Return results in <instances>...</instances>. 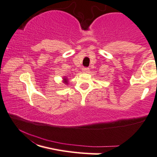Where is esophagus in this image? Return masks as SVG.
<instances>
[{"label":"esophagus","mask_w":157,"mask_h":157,"mask_svg":"<svg viewBox=\"0 0 157 157\" xmlns=\"http://www.w3.org/2000/svg\"><path fill=\"white\" fill-rule=\"evenodd\" d=\"M89 68H88V67H83L82 68V72H89Z\"/></svg>","instance_id":"esophagus-1"}]
</instances>
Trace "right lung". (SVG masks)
<instances>
[{"instance_id": "right-lung-1", "label": "right lung", "mask_w": 157, "mask_h": 157, "mask_svg": "<svg viewBox=\"0 0 157 157\" xmlns=\"http://www.w3.org/2000/svg\"><path fill=\"white\" fill-rule=\"evenodd\" d=\"M64 79H65V83H68L67 81V79H66V78H64Z\"/></svg>"}]
</instances>
